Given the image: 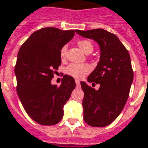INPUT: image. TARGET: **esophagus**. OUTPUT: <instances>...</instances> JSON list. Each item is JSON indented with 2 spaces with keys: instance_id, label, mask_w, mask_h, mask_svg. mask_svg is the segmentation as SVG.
I'll return each instance as SVG.
<instances>
[{
  "instance_id": "obj_1",
  "label": "esophagus",
  "mask_w": 148,
  "mask_h": 148,
  "mask_svg": "<svg viewBox=\"0 0 148 148\" xmlns=\"http://www.w3.org/2000/svg\"><path fill=\"white\" fill-rule=\"evenodd\" d=\"M75 82H76V85H77V86H80V81H79V80L76 79V80H75Z\"/></svg>"
}]
</instances>
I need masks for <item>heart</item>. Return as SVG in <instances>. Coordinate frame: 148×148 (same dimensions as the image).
I'll return each instance as SVG.
<instances>
[{
    "instance_id": "heart-1",
    "label": "heart",
    "mask_w": 148,
    "mask_h": 148,
    "mask_svg": "<svg viewBox=\"0 0 148 148\" xmlns=\"http://www.w3.org/2000/svg\"><path fill=\"white\" fill-rule=\"evenodd\" d=\"M77 45L83 52L89 53H91L94 49V45L88 40H79L77 42ZM66 46L64 45L60 49V58L61 59L64 60L66 58ZM91 71V68L89 66L88 64H71L70 66H68L66 68V74L70 75L71 77L80 79L82 77H83L85 75L89 74Z\"/></svg>"
}]
</instances>
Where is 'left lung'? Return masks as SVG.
I'll return each mask as SVG.
<instances>
[{
    "instance_id": "1",
    "label": "left lung",
    "mask_w": 148,
    "mask_h": 148,
    "mask_svg": "<svg viewBox=\"0 0 148 148\" xmlns=\"http://www.w3.org/2000/svg\"><path fill=\"white\" fill-rule=\"evenodd\" d=\"M76 33L98 42L101 51L99 63L87 77L89 82L100 85L99 90L81 82L83 119L91 127H106L119 115L129 97L134 77L131 58L117 36L108 31L77 29Z\"/></svg>"
}]
</instances>
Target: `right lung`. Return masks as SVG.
<instances>
[{
	"mask_svg": "<svg viewBox=\"0 0 148 148\" xmlns=\"http://www.w3.org/2000/svg\"><path fill=\"white\" fill-rule=\"evenodd\" d=\"M76 30L47 27L35 31L19 49L15 66L16 92L29 116L42 125L57 124L63 106L76 86L74 77L64 75L59 86L51 84L62 63L61 48Z\"/></svg>",
	"mask_w": 148,
	"mask_h": 148,
	"instance_id": "obj_1",
	"label": "right lung"
}]
</instances>
